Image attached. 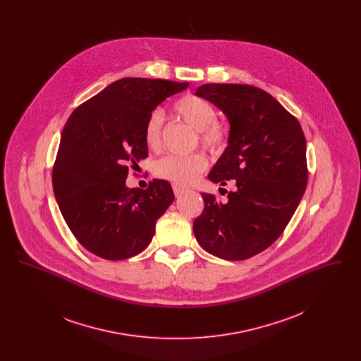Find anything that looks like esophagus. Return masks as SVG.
I'll return each mask as SVG.
<instances>
[{
	"label": "esophagus",
	"instance_id": "obj_1",
	"mask_svg": "<svg viewBox=\"0 0 361 361\" xmlns=\"http://www.w3.org/2000/svg\"><path fill=\"white\" fill-rule=\"evenodd\" d=\"M187 190L185 187H183V185H178V184H173V192H174V195L176 196H180L181 193H184Z\"/></svg>",
	"mask_w": 361,
	"mask_h": 361
}]
</instances>
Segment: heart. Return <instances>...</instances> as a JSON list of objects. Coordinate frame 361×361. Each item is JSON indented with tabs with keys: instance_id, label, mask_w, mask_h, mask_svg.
Listing matches in <instances>:
<instances>
[{
	"instance_id": "heart-1",
	"label": "heart",
	"mask_w": 361,
	"mask_h": 361,
	"mask_svg": "<svg viewBox=\"0 0 361 361\" xmlns=\"http://www.w3.org/2000/svg\"><path fill=\"white\" fill-rule=\"evenodd\" d=\"M174 112L190 128L197 131L199 143L214 153H221L228 145L230 130L224 121L216 118V109L206 99L187 94L174 103ZM162 112H150L143 126V139L150 150L161 146ZM208 166V159L203 153L190 155H166L154 164L155 176L172 181L174 184H189L197 178Z\"/></svg>"
}]
</instances>
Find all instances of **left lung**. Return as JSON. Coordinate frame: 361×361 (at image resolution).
Instances as JSON below:
<instances>
[{"instance_id":"1","label":"left lung","mask_w":361,"mask_h":361,"mask_svg":"<svg viewBox=\"0 0 361 361\" xmlns=\"http://www.w3.org/2000/svg\"><path fill=\"white\" fill-rule=\"evenodd\" d=\"M196 94L228 118V146L208 178L231 181L235 190L226 203L202 193L195 237L216 257H253L281 235L302 200L309 178L306 137L298 119L257 86L206 84Z\"/></svg>"}]
</instances>
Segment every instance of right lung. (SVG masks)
I'll use <instances>...</instances> for the list:
<instances>
[{"label":"right lung","instance_id":"obj_1","mask_svg":"<svg viewBox=\"0 0 361 361\" xmlns=\"http://www.w3.org/2000/svg\"><path fill=\"white\" fill-rule=\"evenodd\" d=\"M188 82L127 77L78 105L62 131L52 188L70 231L105 259L147 247L155 224L174 200L165 180L128 189L130 168L147 158L143 126L150 112Z\"/></svg>","mask_w":361,"mask_h":361}]
</instances>
